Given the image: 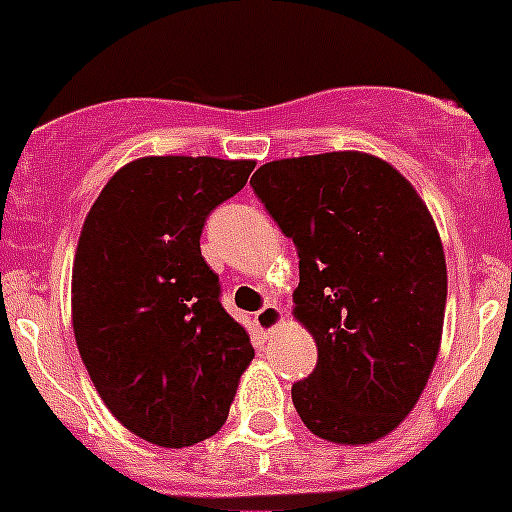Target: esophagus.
I'll list each match as a JSON object with an SVG mask.
<instances>
[{"mask_svg": "<svg viewBox=\"0 0 512 512\" xmlns=\"http://www.w3.org/2000/svg\"><path fill=\"white\" fill-rule=\"evenodd\" d=\"M253 322H256V327H259L264 335H271L274 330H279L281 322H284V312H281L279 304L269 302L264 304V307L256 312V317H253Z\"/></svg>", "mask_w": 512, "mask_h": 512, "instance_id": "esophagus-1", "label": "esophagus"}]
</instances>
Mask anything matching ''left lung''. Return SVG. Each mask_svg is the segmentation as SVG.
Returning <instances> with one entry per match:
<instances>
[{"instance_id":"8db88e82","label":"left lung","mask_w":512,"mask_h":512,"mask_svg":"<svg viewBox=\"0 0 512 512\" xmlns=\"http://www.w3.org/2000/svg\"><path fill=\"white\" fill-rule=\"evenodd\" d=\"M251 187L297 246L294 317L317 342L294 409L327 442H378L416 406L442 345L434 218L396 167L365 152L266 162Z\"/></svg>"}]
</instances>
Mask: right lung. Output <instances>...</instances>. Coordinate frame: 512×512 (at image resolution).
Segmentation results:
<instances>
[{
  "label": "right lung",
  "mask_w": 512,
  "mask_h": 512,
  "mask_svg": "<svg viewBox=\"0 0 512 512\" xmlns=\"http://www.w3.org/2000/svg\"><path fill=\"white\" fill-rule=\"evenodd\" d=\"M253 167L251 159H134L83 223L70 299L78 353L111 414L157 447H192L220 431L253 360L200 253L205 218Z\"/></svg>",
  "instance_id": "1"
}]
</instances>
